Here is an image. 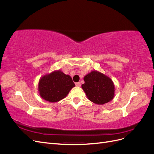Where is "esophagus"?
Listing matches in <instances>:
<instances>
[{
  "label": "esophagus",
  "instance_id": "1",
  "mask_svg": "<svg viewBox=\"0 0 154 154\" xmlns=\"http://www.w3.org/2000/svg\"><path fill=\"white\" fill-rule=\"evenodd\" d=\"M76 86H77V87H80L81 86V83H80V82H77V83H76Z\"/></svg>",
  "mask_w": 154,
  "mask_h": 154
}]
</instances>
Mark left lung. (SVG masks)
I'll list each match as a JSON object with an SVG mask.
<instances>
[{"label": "left lung", "mask_w": 154, "mask_h": 154, "mask_svg": "<svg viewBox=\"0 0 154 154\" xmlns=\"http://www.w3.org/2000/svg\"><path fill=\"white\" fill-rule=\"evenodd\" d=\"M82 85L87 98L94 103L103 105L114 98L115 87L112 80L105 74L97 71H92L83 78Z\"/></svg>", "instance_id": "obj_1"}]
</instances>
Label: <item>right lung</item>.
Returning <instances> with one entry per match:
<instances>
[{"label": "right lung", "mask_w": 154, "mask_h": 154, "mask_svg": "<svg viewBox=\"0 0 154 154\" xmlns=\"http://www.w3.org/2000/svg\"><path fill=\"white\" fill-rule=\"evenodd\" d=\"M74 87L71 77L58 70L40 78L38 91L42 98L54 103L65 98Z\"/></svg>", "instance_id": "obj_1"}]
</instances>
